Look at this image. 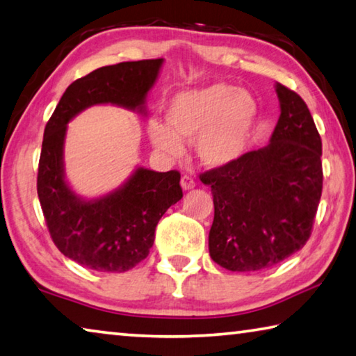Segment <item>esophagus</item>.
<instances>
[{"mask_svg": "<svg viewBox=\"0 0 356 356\" xmlns=\"http://www.w3.org/2000/svg\"><path fill=\"white\" fill-rule=\"evenodd\" d=\"M181 188H183V191L194 189L195 188V181L191 177H188V175H184V177L181 178Z\"/></svg>", "mask_w": 356, "mask_h": 356, "instance_id": "34e87169", "label": "esophagus"}]
</instances>
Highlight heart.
Here are the masks:
<instances>
[{"instance_id": "obj_1", "label": "heart", "mask_w": 356, "mask_h": 356, "mask_svg": "<svg viewBox=\"0 0 356 356\" xmlns=\"http://www.w3.org/2000/svg\"><path fill=\"white\" fill-rule=\"evenodd\" d=\"M164 126L148 124L154 147L168 156L181 154V140H194L197 157L209 168H222L240 159L252 136L257 102L246 91L227 83L186 90L172 97Z\"/></svg>"}]
</instances>
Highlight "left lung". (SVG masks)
<instances>
[{
	"instance_id": "8db88e82",
	"label": "left lung",
	"mask_w": 356,
	"mask_h": 356,
	"mask_svg": "<svg viewBox=\"0 0 356 356\" xmlns=\"http://www.w3.org/2000/svg\"><path fill=\"white\" fill-rule=\"evenodd\" d=\"M277 124L270 143L200 175L211 188V259L249 273L281 264L309 240L322 195V140L306 102L276 83Z\"/></svg>"
}]
</instances>
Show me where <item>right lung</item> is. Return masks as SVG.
I'll use <instances>...</instances> for the list:
<instances>
[{
  "mask_svg": "<svg viewBox=\"0 0 356 356\" xmlns=\"http://www.w3.org/2000/svg\"><path fill=\"white\" fill-rule=\"evenodd\" d=\"M164 60L99 67L67 86L44 131L38 195L55 246L88 270L124 273L147 259L154 230L183 191L177 170L137 167L126 181L97 199L75 194L64 173L67 123L88 107L112 104L147 115V97Z\"/></svg>",
  "mask_w": 356,
  "mask_h": 356,
  "instance_id": "right-lung-1",
  "label": "right lung"
}]
</instances>
